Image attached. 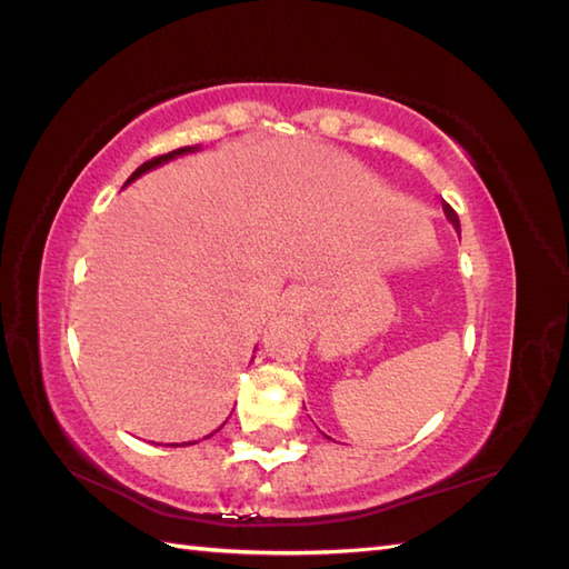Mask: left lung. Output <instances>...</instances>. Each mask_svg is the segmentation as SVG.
I'll list each match as a JSON object with an SVG mask.
<instances>
[{
	"mask_svg": "<svg viewBox=\"0 0 569 569\" xmlns=\"http://www.w3.org/2000/svg\"><path fill=\"white\" fill-rule=\"evenodd\" d=\"M442 211H446V216L450 219V223L456 226V229H460V219H458V213H456V209H452L450 203H442Z\"/></svg>",
	"mask_w": 569,
	"mask_h": 569,
	"instance_id": "1",
	"label": "left lung"
}]
</instances>
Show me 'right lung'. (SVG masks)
I'll use <instances>...</instances> for the list:
<instances>
[{
  "instance_id": "right-lung-1",
  "label": "right lung",
  "mask_w": 569,
  "mask_h": 569,
  "mask_svg": "<svg viewBox=\"0 0 569 569\" xmlns=\"http://www.w3.org/2000/svg\"><path fill=\"white\" fill-rule=\"evenodd\" d=\"M186 151H193V147H183V149H177V151H169V153H161V157H153V159H149L147 163H141V167L131 173L129 177V181H133V179H139L143 171H149V169H153V167H161V163H167L169 159H177V157H181V153H186ZM127 181V183H129ZM211 438V436H209ZM186 446V442H183Z\"/></svg>"
}]
</instances>
